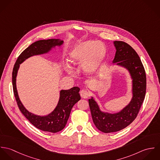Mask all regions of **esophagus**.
I'll return each instance as SVG.
<instances>
[{
	"instance_id": "obj_1",
	"label": "esophagus",
	"mask_w": 160,
	"mask_h": 160,
	"mask_svg": "<svg viewBox=\"0 0 160 160\" xmlns=\"http://www.w3.org/2000/svg\"><path fill=\"white\" fill-rule=\"evenodd\" d=\"M81 97L83 98H88L89 97V92L86 90H82L80 92Z\"/></svg>"
}]
</instances>
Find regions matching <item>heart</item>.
<instances>
[{
	"instance_id": "obj_1",
	"label": "heart",
	"mask_w": 160,
	"mask_h": 160,
	"mask_svg": "<svg viewBox=\"0 0 160 160\" xmlns=\"http://www.w3.org/2000/svg\"><path fill=\"white\" fill-rule=\"evenodd\" d=\"M107 48L101 42L89 40L73 46L68 56L69 63L74 66L82 64L83 72L88 75L96 72L103 65L107 56ZM66 71L72 74V69L68 64L65 65Z\"/></svg>"
}]
</instances>
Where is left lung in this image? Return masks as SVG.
Here are the masks:
<instances>
[{
  "label": "left lung",
  "mask_w": 160,
  "mask_h": 160,
  "mask_svg": "<svg viewBox=\"0 0 160 160\" xmlns=\"http://www.w3.org/2000/svg\"><path fill=\"white\" fill-rule=\"evenodd\" d=\"M116 52L112 63L128 70L132 82V98L129 103L114 113L101 110L98 103L91 97L89 99L92 118L96 128L104 133L121 131L136 118L146 92V74L135 50L122 41H114Z\"/></svg>",
  "instance_id": "1"
}]
</instances>
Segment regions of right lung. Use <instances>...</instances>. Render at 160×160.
<instances>
[{
	"label": "right lung",
	"mask_w": 160,
	"mask_h": 160,
	"mask_svg": "<svg viewBox=\"0 0 160 160\" xmlns=\"http://www.w3.org/2000/svg\"><path fill=\"white\" fill-rule=\"evenodd\" d=\"M60 39L39 40L26 48L18 57L13 69L12 84L13 92L19 109L28 120L36 128L43 131L55 133L62 131L66 126L71 109L81 100L79 93L80 89L74 87L69 90H61L58 103L55 109L49 114L41 116L29 112L21 102L17 89V76L22 64L26 59L35 55L48 53L56 47L63 44Z\"/></svg>",
	"instance_id": "obj_1"
}]
</instances>
